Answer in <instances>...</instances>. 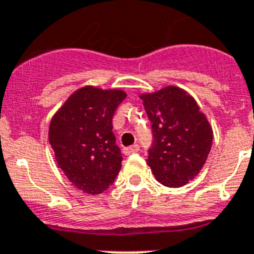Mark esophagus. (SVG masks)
Here are the masks:
<instances>
[{
	"label": "esophagus",
	"mask_w": 254,
	"mask_h": 254,
	"mask_svg": "<svg viewBox=\"0 0 254 254\" xmlns=\"http://www.w3.org/2000/svg\"><path fill=\"white\" fill-rule=\"evenodd\" d=\"M139 144H133L130 145V147H127V148H124V153L125 154H130V153H135V152L139 151Z\"/></svg>",
	"instance_id": "esophagus-1"
}]
</instances>
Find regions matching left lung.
<instances>
[{
  "instance_id": "left-lung-1",
  "label": "left lung",
  "mask_w": 254,
  "mask_h": 254,
  "mask_svg": "<svg viewBox=\"0 0 254 254\" xmlns=\"http://www.w3.org/2000/svg\"><path fill=\"white\" fill-rule=\"evenodd\" d=\"M152 124L147 164L157 182L179 188L197 176L212 145L211 125L199 106L178 87L140 96Z\"/></svg>"
}]
</instances>
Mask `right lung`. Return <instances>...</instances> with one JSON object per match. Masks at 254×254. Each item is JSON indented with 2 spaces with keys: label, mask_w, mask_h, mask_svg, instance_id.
<instances>
[{
  "label": "right lung",
  "mask_w": 254,
  "mask_h": 254,
  "mask_svg": "<svg viewBox=\"0 0 254 254\" xmlns=\"http://www.w3.org/2000/svg\"><path fill=\"white\" fill-rule=\"evenodd\" d=\"M125 92L83 87L71 94L51 120L48 139L57 166L80 190L100 194L121 169V151L112 118Z\"/></svg>",
  "instance_id": "obj_1"
}]
</instances>
